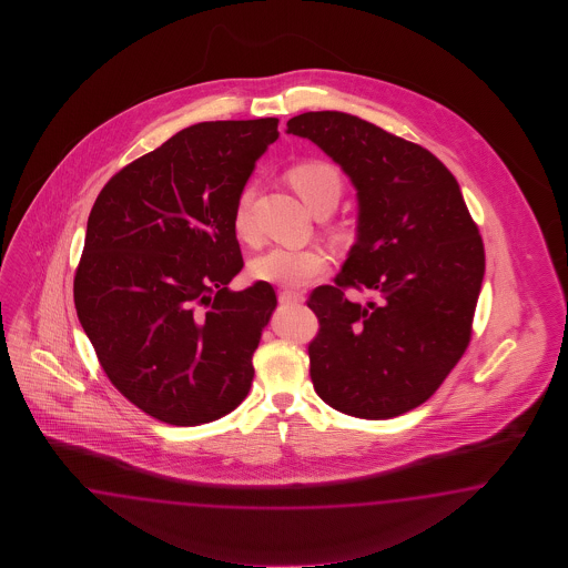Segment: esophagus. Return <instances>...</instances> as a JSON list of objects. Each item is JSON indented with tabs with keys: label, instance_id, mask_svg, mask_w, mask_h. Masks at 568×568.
<instances>
[{
	"label": "esophagus",
	"instance_id": "1",
	"mask_svg": "<svg viewBox=\"0 0 568 568\" xmlns=\"http://www.w3.org/2000/svg\"><path fill=\"white\" fill-rule=\"evenodd\" d=\"M278 302H281V304H302V302H304V295L300 292L283 290V292H278Z\"/></svg>",
	"mask_w": 568,
	"mask_h": 568
}]
</instances>
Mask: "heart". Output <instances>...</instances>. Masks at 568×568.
I'll return each mask as SVG.
<instances>
[{"instance_id":"b5f03b06","label":"heart","mask_w":568,"mask_h":568,"mask_svg":"<svg viewBox=\"0 0 568 568\" xmlns=\"http://www.w3.org/2000/svg\"><path fill=\"white\" fill-rule=\"evenodd\" d=\"M287 181L314 214H327L339 202L344 190L342 171L327 160H304L287 171ZM252 187H243L233 207V226L240 237H250ZM331 256L321 245L310 247H271L252 260L250 273L258 281L283 287H302L327 273Z\"/></svg>"}]
</instances>
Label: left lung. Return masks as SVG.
<instances>
[{"label":"left lung","mask_w":568,"mask_h":568,"mask_svg":"<svg viewBox=\"0 0 568 568\" xmlns=\"http://www.w3.org/2000/svg\"><path fill=\"white\" fill-rule=\"evenodd\" d=\"M287 133L314 141L358 190V241L333 285L310 293L316 394L381 420L427 402L470 344L485 250L463 191L423 145L344 112H306ZM347 288H368L364 307Z\"/></svg>","instance_id":"obj_1"}]
</instances>
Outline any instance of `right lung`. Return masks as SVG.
Listing matches in <instances>:
<instances>
[{
  "instance_id": "right-lung-1",
  "label": "right lung",
  "mask_w": 568,
  "mask_h": 568,
  "mask_svg": "<svg viewBox=\"0 0 568 568\" xmlns=\"http://www.w3.org/2000/svg\"><path fill=\"white\" fill-rule=\"evenodd\" d=\"M278 119L200 122L116 172L87 221L74 308L110 383L176 427L233 413L276 306L243 268L233 207Z\"/></svg>"
}]
</instances>
